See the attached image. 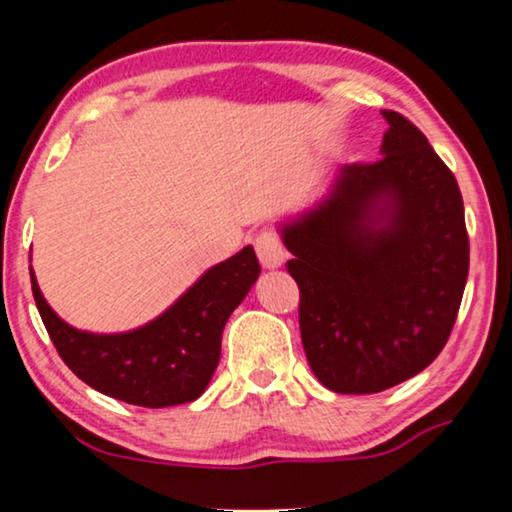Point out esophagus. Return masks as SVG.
Segmentation results:
<instances>
[{"label": "esophagus", "mask_w": 512, "mask_h": 512, "mask_svg": "<svg viewBox=\"0 0 512 512\" xmlns=\"http://www.w3.org/2000/svg\"><path fill=\"white\" fill-rule=\"evenodd\" d=\"M254 249H256L258 261H261L265 270H275L284 263L282 242H279V237L275 233H270V230H265V233L256 235Z\"/></svg>", "instance_id": "1"}]
</instances>
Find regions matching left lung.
Segmentation results:
<instances>
[{
  "instance_id": "left-lung-1",
  "label": "left lung",
  "mask_w": 512,
  "mask_h": 512,
  "mask_svg": "<svg viewBox=\"0 0 512 512\" xmlns=\"http://www.w3.org/2000/svg\"><path fill=\"white\" fill-rule=\"evenodd\" d=\"M382 116V158L342 165L326 198L282 226L307 361L338 394L422 373L450 338L468 277L457 179L408 118Z\"/></svg>"
}]
</instances>
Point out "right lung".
Instances as JSON below:
<instances>
[{
	"label": "right lung",
	"instance_id": "1",
	"mask_svg": "<svg viewBox=\"0 0 512 512\" xmlns=\"http://www.w3.org/2000/svg\"><path fill=\"white\" fill-rule=\"evenodd\" d=\"M254 247L209 268L177 303L128 333H88L69 326L41 296L34 303L69 370L104 396L142 408H167L202 396L221 356L223 326L258 279Z\"/></svg>",
	"mask_w": 512,
	"mask_h": 512
}]
</instances>
